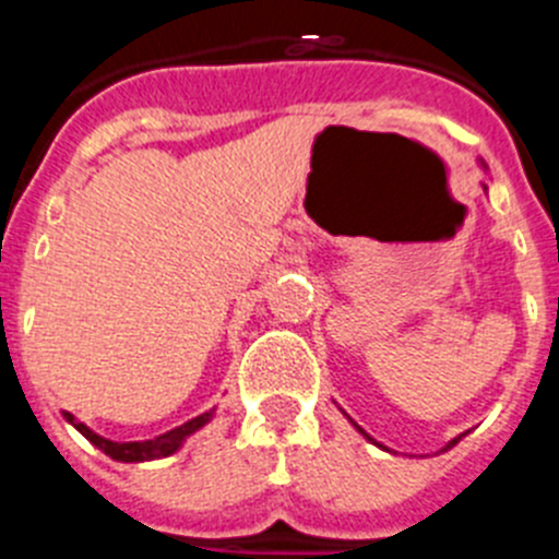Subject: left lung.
<instances>
[{"label": "left lung", "instance_id": "1", "mask_svg": "<svg viewBox=\"0 0 559 559\" xmlns=\"http://www.w3.org/2000/svg\"><path fill=\"white\" fill-rule=\"evenodd\" d=\"M353 426H355V423H353ZM355 428H358V431H360V433H364V428H360V426H355ZM364 437H367V439H369V442H374V439H372V437H369V433H364ZM456 442H459V437H456V439H451V445H445V451H448V448H453V445H456ZM374 445H378V442H374Z\"/></svg>", "mask_w": 559, "mask_h": 559}]
</instances>
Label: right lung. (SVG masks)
Here are the masks:
<instances>
[{"label":"right lung","instance_id":"1","mask_svg":"<svg viewBox=\"0 0 559 559\" xmlns=\"http://www.w3.org/2000/svg\"><path fill=\"white\" fill-rule=\"evenodd\" d=\"M63 417H67V423H72V426H75L78 431H81L83 437L92 442V445L100 448L106 456H111L114 462H151V459H165V456H170V453L179 451L190 433H195L199 428H204L206 423H210L212 412L201 414V417L190 419V423H185V426H179V428H173V431L162 433V437L145 439V442H111V439L100 437V433H95L92 428L83 426V423H78V419L72 417L69 412H63Z\"/></svg>","mask_w":559,"mask_h":559}]
</instances>
